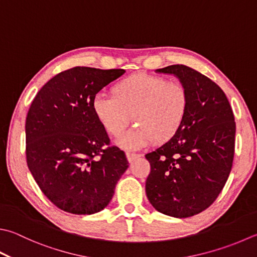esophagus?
Here are the masks:
<instances>
[{"label": "esophagus", "instance_id": "1", "mask_svg": "<svg viewBox=\"0 0 257 257\" xmlns=\"http://www.w3.org/2000/svg\"><path fill=\"white\" fill-rule=\"evenodd\" d=\"M140 157H141V154H138V153H130V152L126 153V158H127V161H128V162H133L135 159H138V158H140Z\"/></svg>", "mask_w": 257, "mask_h": 257}]
</instances>
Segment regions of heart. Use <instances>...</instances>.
I'll use <instances>...</instances> for the list:
<instances>
[{"label":"heart","mask_w":257,"mask_h":257,"mask_svg":"<svg viewBox=\"0 0 257 257\" xmlns=\"http://www.w3.org/2000/svg\"><path fill=\"white\" fill-rule=\"evenodd\" d=\"M113 96L99 93L93 110L106 132L118 137L132 120L138 125L120 138L124 149L142 148L154 140L164 143L181 128L187 117L189 96L185 87L160 76L134 74L113 87Z\"/></svg>","instance_id":"obj_1"}]
</instances>
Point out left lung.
Returning <instances> with one entry per match:
<instances>
[{"mask_svg": "<svg viewBox=\"0 0 257 257\" xmlns=\"http://www.w3.org/2000/svg\"><path fill=\"white\" fill-rule=\"evenodd\" d=\"M157 72L174 75L189 96L187 117L174 137L145 154L151 172L145 192L164 215L186 218L216 200L233 166L236 124L229 101L220 87L185 65Z\"/></svg>", "mask_w": 257, "mask_h": 257, "instance_id": "8db88e82", "label": "left lung"}]
</instances>
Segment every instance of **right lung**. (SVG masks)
Wrapping results in <instances>:
<instances>
[{"label": "right lung", "mask_w": 257, "mask_h": 257, "mask_svg": "<svg viewBox=\"0 0 257 257\" xmlns=\"http://www.w3.org/2000/svg\"><path fill=\"white\" fill-rule=\"evenodd\" d=\"M124 69L74 67L38 91L26 120L28 168L53 205L75 215L103 210L128 168L96 118V94Z\"/></svg>", "instance_id": "add662e5"}]
</instances>
